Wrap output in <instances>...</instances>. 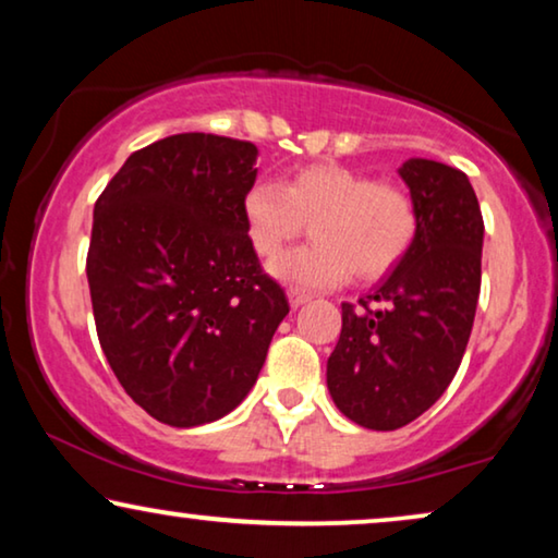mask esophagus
I'll use <instances>...</instances> for the list:
<instances>
[{
    "instance_id": "esophagus-1",
    "label": "esophagus",
    "mask_w": 558,
    "mask_h": 558,
    "mask_svg": "<svg viewBox=\"0 0 558 558\" xmlns=\"http://www.w3.org/2000/svg\"><path fill=\"white\" fill-rule=\"evenodd\" d=\"M312 300V294L302 292V289H289V302H292V307H302V304H307Z\"/></svg>"
}]
</instances>
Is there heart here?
Segmentation results:
<instances>
[{
    "label": "heart",
    "mask_w": 558,
    "mask_h": 558,
    "mask_svg": "<svg viewBox=\"0 0 558 558\" xmlns=\"http://www.w3.org/2000/svg\"><path fill=\"white\" fill-rule=\"evenodd\" d=\"M256 254L277 256L312 226V246L274 258L269 271L294 289H332L348 279H378L401 264L418 233V208L407 187L340 165L296 170L284 185L258 180L243 201Z\"/></svg>",
    "instance_id": "b5f03b06"
}]
</instances>
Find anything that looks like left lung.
<instances>
[{
    "label": "left lung",
    "mask_w": 558,
    "mask_h": 558,
    "mask_svg": "<svg viewBox=\"0 0 558 558\" xmlns=\"http://www.w3.org/2000/svg\"><path fill=\"white\" fill-rule=\"evenodd\" d=\"M418 208V233L401 264L361 300L342 304L327 357V388L350 422L393 432L452 384L480 296L483 213L468 174L414 157L399 167ZM368 301L384 303L371 311Z\"/></svg>",
    "instance_id": "obj_1"
}]
</instances>
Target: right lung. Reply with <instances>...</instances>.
Returning <instances> with one entry per match:
<instances>
[{"label": "right lung", "mask_w": 558, "mask_h": 558, "mask_svg": "<svg viewBox=\"0 0 558 558\" xmlns=\"http://www.w3.org/2000/svg\"><path fill=\"white\" fill-rule=\"evenodd\" d=\"M256 157L251 142L174 134L134 151L96 201L86 274L98 342L124 391L178 429L246 399L289 315L243 216Z\"/></svg>", "instance_id": "right-lung-1"}]
</instances>
